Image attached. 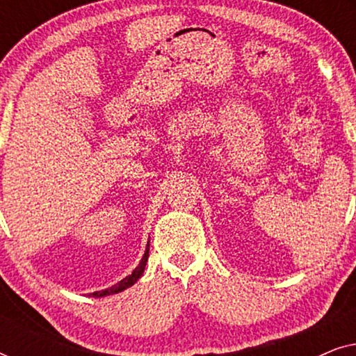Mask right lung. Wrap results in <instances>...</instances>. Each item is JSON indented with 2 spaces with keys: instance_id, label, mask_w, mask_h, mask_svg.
<instances>
[{
  "instance_id": "right-lung-1",
  "label": "right lung",
  "mask_w": 356,
  "mask_h": 356,
  "mask_svg": "<svg viewBox=\"0 0 356 356\" xmlns=\"http://www.w3.org/2000/svg\"><path fill=\"white\" fill-rule=\"evenodd\" d=\"M147 257H149V243H147V248H145V252H144L143 259H140L139 266L133 270V274H129L128 277H124L123 280H120L118 284L113 285V286H110V289H105V290H102V291H94V293H90V296H95V298H102V296L115 295V293H120V291H123L126 289H129V286L134 285L136 282L140 279V275L144 274L145 264H147Z\"/></svg>"
}]
</instances>
